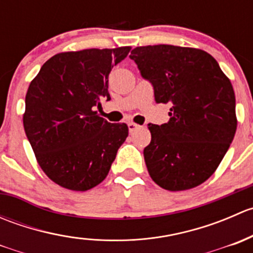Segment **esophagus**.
<instances>
[{"label": "esophagus", "instance_id": "1", "mask_svg": "<svg viewBox=\"0 0 253 253\" xmlns=\"http://www.w3.org/2000/svg\"><path fill=\"white\" fill-rule=\"evenodd\" d=\"M139 125H137V124H134V122H128V129H129V132H134L136 131V129H138L139 128Z\"/></svg>", "mask_w": 253, "mask_h": 253}]
</instances>
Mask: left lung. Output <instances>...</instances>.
<instances>
[{"mask_svg": "<svg viewBox=\"0 0 253 253\" xmlns=\"http://www.w3.org/2000/svg\"><path fill=\"white\" fill-rule=\"evenodd\" d=\"M129 57L154 86L157 103L171 104L164 125H148L144 148L150 177L168 191H185L208 180L235 136V93L211 55L201 48L148 45Z\"/></svg>", "mask_w": 253, "mask_h": 253, "instance_id": "1", "label": "left lung"}]
</instances>
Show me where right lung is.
Masks as SVG:
<instances>
[{
    "instance_id": "1",
    "label": "right lung",
    "mask_w": 253,
    "mask_h": 253,
    "mask_svg": "<svg viewBox=\"0 0 253 253\" xmlns=\"http://www.w3.org/2000/svg\"><path fill=\"white\" fill-rule=\"evenodd\" d=\"M131 46L56 53L42 65L25 95L24 131L42 171L58 186L88 191L108 176L126 124L94 110L110 99L109 75Z\"/></svg>"
}]
</instances>
